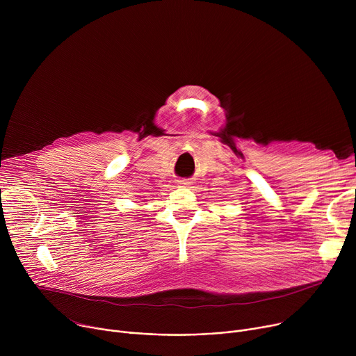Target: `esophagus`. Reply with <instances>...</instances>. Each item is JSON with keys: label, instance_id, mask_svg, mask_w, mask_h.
<instances>
[{"label": "esophagus", "instance_id": "obj_1", "mask_svg": "<svg viewBox=\"0 0 356 356\" xmlns=\"http://www.w3.org/2000/svg\"><path fill=\"white\" fill-rule=\"evenodd\" d=\"M180 184H187V183L186 181H180Z\"/></svg>", "mask_w": 356, "mask_h": 356}]
</instances>
